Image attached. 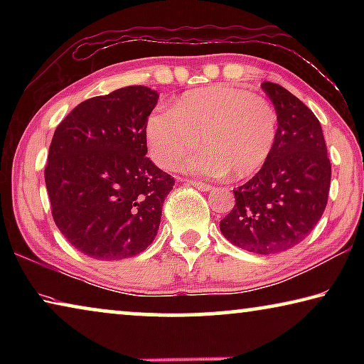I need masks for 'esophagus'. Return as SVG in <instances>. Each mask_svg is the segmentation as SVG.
<instances>
[{
  "mask_svg": "<svg viewBox=\"0 0 364 364\" xmlns=\"http://www.w3.org/2000/svg\"><path fill=\"white\" fill-rule=\"evenodd\" d=\"M188 183H191L193 184L194 188H197V189H200V191H210L212 189V186L210 184H207V183H202V181H197V180H188Z\"/></svg>",
  "mask_w": 364,
  "mask_h": 364,
  "instance_id": "esophagus-1",
  "label": "esophagus"
}]
</instances>
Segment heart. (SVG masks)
Instances as JSON below:
<instances>
[{"label": "heart", "instance_id": "obj_1", "mask_svg": "<svg viewBox=\"0 0 364 364\" xmlns=\"http://www.w3.org/2000/svg\"><path fill=\"white\" fill-rule=\"evenodd\" d=\"M278 112L263 96L231 85L202 86L178 97L173 109L156 110L146 122V141L156 162L202 176L244 180L257 173L278 139Z\"/></svg>", "mask_w": 364, "mask_h": 364}]
</instances>
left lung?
I'll list each match as a JSON object with an SVG mask.
<instances>
[{
    "label": "left lung",
    "instance_id": "8db88e82",
    "mask_svg": "<svg viewBox=\"0 0 364 364\" xmlns=\"http://www.w3.org/2000/svg\"><path fill=\"white\" fill-rule=\"evenodd\" d=\"M262 88L278 112V139L258 173L234 191L220 230L237 247L273 255L304 241L323 217L331 162L316 115L278 83Z\"/></svg>",
    "mask_w": 364,
    "mask_h": 364
}]
</instances>
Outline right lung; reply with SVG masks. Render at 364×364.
I'll return each mask as SVG.
<instances>
[{
  "mask_svg": "<svg viewBox=\"0 0 364 364\" xmlns=\"http://www.w3.org/2000/svg\"><path fill=\"white\" fill-rule=\"evenodd\" d=\"M157 91L134 85L80 102L59 123L45 168L54 223L96 260L149 247L175 180L151 162L146 122Z\"/></svg>",
  "mask_w": 364,
  "mask_h": 364,
  "instance_id": "right-lung-1",
  "label": "right lung"
}]
</instances>
